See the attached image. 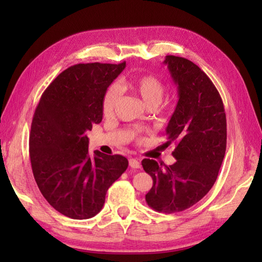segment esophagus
Here are the masks:
<instances>
[{"mask_svg": "<svg viewBox=\"0 0 262 262\" xmlns=\"http://www.w3.org/2000/svg\"><path fill=\"white\" fill-rule=\"evenodd\" d=\"M129 166L133 168H140L141 167V163L137 161L135 158H130L129 159Z\"/></svg>", "mask_w": 262, "mask_h": 262, "instance_id": "obj_1", "label": "esophagus"}]
</instances>
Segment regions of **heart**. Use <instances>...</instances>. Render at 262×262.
<instances>
[{
    "label": "heart",
    "mask_w": 262,
    "mask_h": 262,
    "mask_svg": "<svg viewBox=\"0 0 262 262\" xmlns=\"http://www.w3.org/2000/svg\"><path fill=\"white\" fill-rule=\"evenodd\" d=\"M119 89H125L140 97L142 101L148 107H156L161 103L164 94V84L157 76L150 74L141 75V76L122 79L118 82ZM115 85H110L106 89L101 100V108L105 115L113 113L115 104L119 98V90Z\"/></svg>",
    "instance_id": "obj_1"
}]
</instances>
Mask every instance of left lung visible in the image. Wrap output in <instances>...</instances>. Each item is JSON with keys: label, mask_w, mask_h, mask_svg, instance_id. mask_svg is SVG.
<instances>
[{"label": "left lung", "mask_w": 262, "mask_h": 262, "mask_svg": "<svg viewBox=\"0 0 262 262\" xmlns=\"http://www.w3.org/2000/svg\"><path fill=\"white\" fill-rule=\"evenodd\" d=\"M178 85L179 100L166 127V145L176 144V163L142 161L152 178L145 201L154 210L179 212L194 206L211 189L227 149V117L214 83L185 57L164 60Z\"/></svg>", "instance_id": "obj_1"}]
</instances>
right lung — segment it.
<instances>
[{
	"label": "right lung",
	"instance_id": "obj_1",
	"mask_svg": "<svg viewBox=\"0 0 262 262\" xmlns=\"http://www.w3.org/2000/svg\"><path fill=\"white\" fill-rule=\"evenodd\" d=\"M126 62L78 63L62 72L43 91L31 125L29 151L39 189L47 202L74 220L91 219L106 192L128 167L121 155H89L86 132L103 119L106 89Z\"/></svg>",
	"mask_w": 262,
	"mask_h": 262
}]
</instances>
